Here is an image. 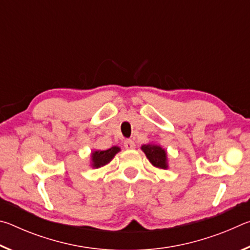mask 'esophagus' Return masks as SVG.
I'll list each match as a JSON object with an SVG mask.
<instances>
[{"mask_svg": "<svg viewBox=\"0 0 250 250\" xmlns=\"http://www.w3.org/2000/svg\"><path fill=\"white\" fill-rule=\"evenodd\" d=\"M125 147L128 150H132L135 147V143L133 140H131V139H128V140L125 141Z\"/></svg>", "mask_w": 250, "mask_h": 250, "instance_id": "34e87169", "label": "esophagus"}]
</instances>
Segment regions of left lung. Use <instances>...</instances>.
<instances>
[{"label": "left lung", "instance_id": "8db88e82", "mask_svg": "<svg viewBox=\"0 0 250 250\" xmlns=\"http://www.w3.org/2000/svg\"><path fill=\"white\" fill-rule=\"evenodd\" d=\"M141 150L145 152L147 160L153 167L161 168V170H167L168 167L167 153L166 149H163L160 145L147 143V145L141 146Z\"/></svg>", "mask_w": 250, "mask_h": 250}]
</instances>
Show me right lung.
Returning a JSON list of instances; mask_svg holds the SVG:
<instances>
[{"label": "right lung", "mask_w": 250, "mask_h": 250, "mask_svg": "<svg viewBox=\"0 0 250 250\" xmlns=\"http://www.w3.org/2000/svg\"><path fill=\"white\" fill-rule=\"evenodd\" d=\"M120 151L119 146H112L108 150L101 151V150H95L91 152L90 154V166L94 168H99L103 167L104 166H107L108 163H110L115 155Z\"/></svg>", "instance_id": "1"}]
</instances>
